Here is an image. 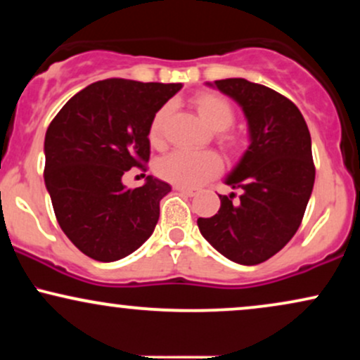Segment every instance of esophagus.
Returning <instances> with one entry per match:
<instances>
[{
	"label": "esophagus",
	"instance_id": "1",
	"mask_svg": "<svg viewBox=\"0 0 360 360\" xmlns=\"http://www.w3.org/2000/svg\"><path fill=\"white\" fill-rule=\"evenodd\" d=\"M176 189L181 194H186V196H196V194L200 193V191H198V189H194V188H183V186H176Z\"/></svg>",
	"mask_w": 360,
	"mask_h": 360
}]
</instances>
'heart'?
I'll list each match as a JSON object with an SVG mask.
<instances>
[{
  "label": "heart",
  "instance_id": "1",
  "mask_svg": "<svg viewBox=\"0 0 360 360\" xmlns=\"http://www.w3.org/2000/svg\"><path fill=\"white\" fill-rule=\"evenodd\" d=\"M193 105L198 115L212 130L217 131V139L226 148H237L238 139L230 134L226 128L232 127L235 111L225 98L214 93H198L193 98ZM169 115V106H162L155 111L148 125V142L152 147H160L164 143V123ZM221 160L214 152H188L174 150L160 157L155 162V174L162 181L183 188H198L206 181L220 174Z\"/></svg>",
  "mask_w": 360,
  "mask_h": 360
}]
</instances>
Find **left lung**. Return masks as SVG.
<instances>
[{
    "mask_svg": "<svg viewBox=\"0 0 360 360\" xmlns=\"http://www.w3.org/2000/svg\"><path fill=\"white\" fill-rule=\"evenodd\" d=\"M221 93L242 106L249 122L250 146L225 183L242 189L221 196L212 218H198L203 237L243 266L278 254L300 229L315 184L311 137L291 100L242 77L214 81Z\"/></svg>",
    "mask_w": 360,
    "mask_h": 360,
    "instance_id": "left-lung-1",
    "label": "left lung"
}]
</instances>
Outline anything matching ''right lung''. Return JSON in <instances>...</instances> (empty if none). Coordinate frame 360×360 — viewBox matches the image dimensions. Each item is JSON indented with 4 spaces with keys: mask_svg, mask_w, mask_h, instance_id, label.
I'll return each instance as SVG.
<instances>
[{
    "mask_svg": "<svg viewBox=\"0 0 360 360\" xmlns=\"http://www.w3.org/2000/svg\"><path fill=\"white\" fill-rule=\"evenodd\" d=\"M181 84L105 79L62 106L45 134L44 179L62 232L100 262L127 257L154 232L171 186L147 176L127 189L131 167L147 171L148 125Z\"/></svg>",
    "mask_w": 360,
    "mask_h": 360,
    "instance_id": "add662e5",
    "label": "right lung"
}]
</instances>
